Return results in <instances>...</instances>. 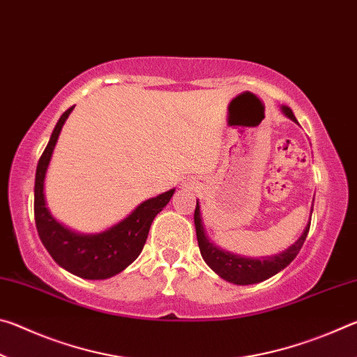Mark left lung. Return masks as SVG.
Wrapping results in <instances>:
<instances>
[{
  "mask_svg": "<svg viewBox=\"0 0 357 357\" xmlns=\"http://www.w3.org/2000/svg\"><path fill=\"white\" fill-rule=\"evenodd\" d=\"M282 112L285 113L289 119H293L294 123H298L291 112V108L283 105ZM312 211H310V217H312ZM193 220H195L198 247H200L203 259L215 274H219L223 280L234 283V285H253V283L268 280L269 277H273L277 273H280L282 269H285L299 253L301 247L304 244V241L310 229V222H309L304 229V233L301 234V238L296 241L293 245H289L287 250H283L282 253H277L274 257L245 258V257H239V255H234V253L222 250L211 243L206 236V233H204L198 200H197L195 214H193Z\"/></svg>",
  "mask_w": 357,
  "mask_h": 357,
  "instance_id": "obj_1",
  "label": "left lung"
}]
</instances>
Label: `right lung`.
<instances>
[{
	"mask_svg": "<svg viewBox=\"0 0 357 357\" xmlns=\"http://www.w3.org/2000/svg\"><path fill=\"white\" fill-rule=\"evenodd\" d=\"M74 110L70 107L58 119L52 132L50 142L42 153L34 183V219L42 244L52 258L74 275L88 280H104L124 271L143 250L146 243L151 223L154 217L164 209L174 189L159 197L149 198L132 211V213L116 225L96 234H80L66 228L55 220L47 209L44 195V181L53 149L61 134L66 119Z\"/></svg>",
	"mask_w": 357,
	"mask_h": 357,
	"instance_id": "obj_1",
	"label": "right lung"
}]
</instances>
